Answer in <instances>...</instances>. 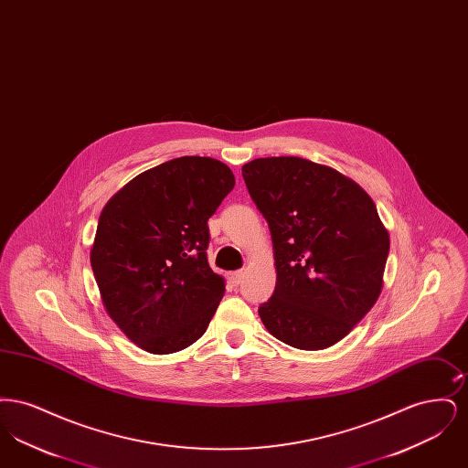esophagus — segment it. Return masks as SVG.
I'll list each match as a JSON object with an SVG mask.
<instances>
[{
    "instance_id": "esophagus-1",
    "label": "esophagus",
    "mask_w": 468,
    "mask_h": 468,
    "mask_svg": "<svg viewBox=\"0 0 468 468\" xmlns=\"http://www.w3.org/2000/svg\"><path fill=\"white\" fill-rule=\"evenodd\" d=\"M244 270H237V271H231L229 273V281L233 286H239L242 281H244Z\"/></svg>"
}]
</instances>
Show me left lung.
Listing matches in <instances>:
<instances>
[{
  "label": "left lung",
  "mask_w": 468,
  "mask_h": 468,
  "mask_svg": "<svg viewBox=\"0 0 468 468\" xmlns=\"http://www.w3.org/2000/svg\"><path fill=\"white\" fill-rule=\"evenodd\" d=\"M267 219L277 282L260 317L281 342L319 351L342 340L382 291L389 233L353 178L294 156L242 166Z\"/></svg>",
  "instance_id": "1"
}]
</instances>
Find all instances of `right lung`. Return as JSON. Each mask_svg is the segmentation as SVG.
Here are the masks:
<instances>
[{
  "label": "right lung",
  "instance_id": "add662e5",
  "mask_svg": "<svg viewBox=\"0 0 468 468\" xmlns=\"http://www.w3.org/2000/svg\"><path fill=\"white\" fill-rule=\"evenodd\" d=\"M235 186L218 159L182 156L136 176L101 210L90 267L112 321L140 349L177 353L224 296L207 261L208 219Z\"/></svg>",
  "mask_w": 468,
  "mask_h": 468
}]
</instances>
